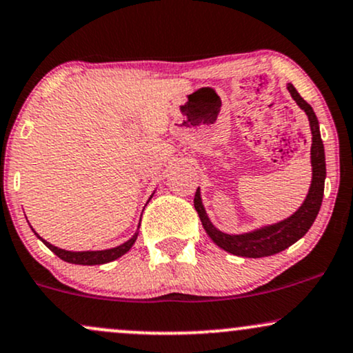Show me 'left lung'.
<instances>
[{"label":"left lung","mask_w":353,"mask_h":353,"mask_svg":"<svg viewBox=\"0 0 353 353\" xmlns=\"http://www.w3.org/2000/svg\"><path fill=\"white\" fill-rule=\"evenodd\" d=\"M288 90L291 97L294 99L296 103L304 110L309 118V125H311L312 133V146H311V164H312V182L309 188L307 197L303 202L290 219L283 220V222L268 225V227H261L258 230L241 233V235H228V233L220 232L215 228L207 217L205 209L202 205L201 190L197 189L194 197V207L197 210L201 222L205 228L207 235L214 240L215 245L223 248L225 252L236 254V256L245 258H263L271 256L283 250L290 248L292 243H296L299 239L307 233L311 225L319 214L322 197H324V181H325V154H324V144L321 139L319 121H317L316 113L311 105L299 95L298 90L288 83Z\"/></svg>","instance_id":"8db88e82"}]
</instances>
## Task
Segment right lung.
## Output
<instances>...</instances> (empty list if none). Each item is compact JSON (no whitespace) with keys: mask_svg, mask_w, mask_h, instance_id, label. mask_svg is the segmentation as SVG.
Returning a JSON list of instances; mask_svg holds the SVG:
<instances>
[{"mask_svg":"<svg viewBox=\"0 0 353 353\" xmlns=\"http://www.w3.org/2000/svg\"><path fill=\"white\" fill-rule=\"evenodd\" d=\"M37 239H41V236L37 235ZM136 239H138V232H136L134 235L131 236L128 241H125L123 245L114 246V248H110V250H99V252H67V250L57 248V246L50 245L49 241L42 239L41 240L42 243L48 246L50 252H54L59 258H61V260L72 263V265H105V263L117 260V258L123 256L126 252H130V248L134 245Z\"/></svg>","mask_w":353,"mask_h":353,"instance_id":"add662e5","label":"right lung"}]
</instances>
